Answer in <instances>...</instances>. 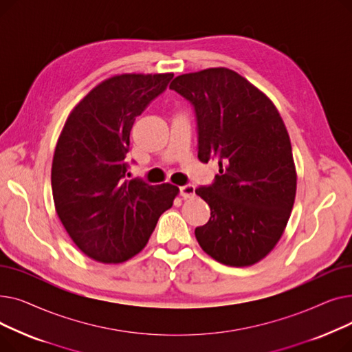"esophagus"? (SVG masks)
Returning <instances> with one entry per match:
<instances>
[{"instance_id":"1","label":"esophagus","mask_w":352,"mask_h":352,"mask_svg":"<svg viewBox=\"0 0 352 352\" xmlns=\"http://www.w3.org/2000/svg\"><path fill=\"white\" fill-rule=\"evenodd\" d=\"M179 195L187 199V198H192L195 195V187L191 186V184H187V186H182L179 187Z\"/></svg>"}]
</instances>
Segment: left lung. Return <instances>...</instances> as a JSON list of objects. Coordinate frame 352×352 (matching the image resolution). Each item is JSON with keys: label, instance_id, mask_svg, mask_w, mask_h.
Segmentation results:
<instances>
[{"label": "left lung", "instance_id": "obj_1", "mask_svg": "<svg viewBox=\"0 0 352 352\" xmlns=\"http://www.w3.org/2000/svg\"><path fill=\"white\" fill-rule=\"evenodd\" d=\"M197 117L198 160H217L219 174L195 194L211 208L195 228L215 261L248 267L280 241L297 191L289 135L272 101L228 68L182 74L170 85Z\"/></svg>", "mask_w": 352, "mask_h": 352}]
</instances>
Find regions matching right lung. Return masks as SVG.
Masks as SVG:
<instances>
[{"label": "right lung", "instance_id": "add662e5", "mask_svg": "<svg viewBox=\"0 0 352 352\" xmlns=\"http://www.w3.org/2000/svg\"><path fill=\"white\" fill-rule=\"evenodd\" d=\"M173 77H111L92 88L65 121L52 158L54 204L74 244L92 260L118 264L138 254L179 192L168 182L128 179L125 161L135 117Z\"/></svg>", "mask_w": 352, "mask_h": 352}]
</instances>
